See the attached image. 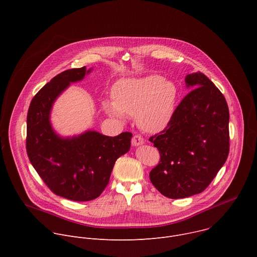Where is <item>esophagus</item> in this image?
Here are the masks:
<instances>
[{
  "label": "esophagus",
  "mask_w": 257,
  "mask_h": 257,
  "mask_svg": "<svg viewBox=\"0 0 257 257\" xmlns=\"http://www.w3.org/2000/svg\"><path fill=\"white\" fill-rule=\"evenodd\" d=\"M131 143L133 146H138V145H141L144 143V139L140 135H134L131 140Z\"/></svg>",
  "instance_id": "1"
}]
</instances>
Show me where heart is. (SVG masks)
<instances>
[{"label": "heart", "mask_w": 257, "mask_h": 257, "mask_svg": "<svg viewBox=\"0 0 257 257\" xmlns=\"http://www.w3.org/2000/svg\"><path fill=\"white\" fill-rule=\"evenodd\" d=\"M113 100H103V111L123 120L124 115L135 117L140 129L157 133L170 123L177 100L174 82L157 74L119 80L112 90Z\"/></svg>", "instance_id": "b5f03b06"}]
</instances>
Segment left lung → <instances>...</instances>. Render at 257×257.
I'll use <instances>...</instances> for the list:
<instances>
[{
	"label": "left lung",
	"mask_w": 257,
	"mask_h": 257,
	"mask_svg": "<svg viewBox=\"0 0 257 257\" xmlns=\"http://www.w3.org/2000/svg\"><path fill=\"white\" fill-rule=\"evenodd\" d=\"M185 82L194 89L176 107L165 130L150 138L161 156L150 179L173 199L202 192L230 149L229 107L223 93L201 72L188 74Z\"/></svg>",
	"instance_id": "8db88e82"
}]
</instances>
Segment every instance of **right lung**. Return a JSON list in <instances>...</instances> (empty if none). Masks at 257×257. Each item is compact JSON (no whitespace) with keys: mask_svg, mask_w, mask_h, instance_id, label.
Masks as SVG:
<instances>
[{"mask_svg":"<svg viewBox=\"0 0 257 257\" xmlns=\"http://www.w3.org/2000/svg\"><path fill=\"white\" fill-rule=\"evenodd\" d=\"M90 71L82 67L60 73L34 95L27 113L26 151L31 165L55 194L74 201L101 194L116 161L129 152L132 138L130 132L109 137L94 130L62 137L53 129L55 100Z\"/></svg>","mask_w":257,"mask_h":257,"instance_id":"add662e5","label":"right lung"}]
</instances>
